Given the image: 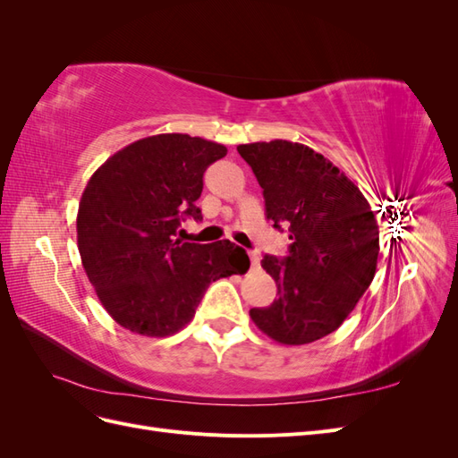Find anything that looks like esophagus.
Returning <instances> with one entry per match:
<instances>
[{
    "instance_id": "obj_1",
    "label": "esophagus",
    "mask_w": 458,
    "mask_h": 458,
    "mask_svg": "<svg viewBox=\"0 0 458 458\" xmlns=\"http://www.w3.org/2000/svg\"><path fill=\"white\" fill-rule=\"evenodd\" d=\"M250 261H252V267H259V254L250 252Z\"/></svg>"
}]
</instances>
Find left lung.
Wrapping results in <instances>:
<instances>
[{
	"label": "left lung",
	"instance_id": "1",
	"mask_svg": "<svg viewBox=\"0 0 458 458\" xmlns=\"http://www.w3.org/2000/svg\"><path fill=\"white\" fill-rule=\"evenodd\" d=\"M237 150L263 189L267 219L293 241L284 259L263 256L279 298L250 317L275 342L311 344L335 332L370 286L377 217L352 179L308 145L275 140Z\"/></svg>",
	"mask_w": 458,
	"mask_h": 458
}]
</instances>
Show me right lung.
<instances>
[{
    "label": "right lung",
    "mask_w": 458,
    "mask_h": 458,
    "mask_svg": "<svg viewBox=\"0 0 458 458\" xmlns=\"http://www.w3.org/2000/svg\"><path fill=\"white\" fill-rule=\"evenodd\" d=\"M225 155L202 137L160 133L114 152L89 177L78 206V250L120 327L152 338L175 335L195 317L208 284L250 267L231 241L175 239L187 216L202 219V175Z\"/></svg>",
    "instance_id": "obj_1"
}]
</instances>
